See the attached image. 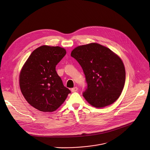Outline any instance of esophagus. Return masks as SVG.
<instances>
[{
  "label": "esophagus",
  "instance_id": "obj_1",
  "mask_svg": "<svg viewBox=\"0 0 150 150\" xmlns=\"http://www.w3.org/2000/svg\"><path fill=\"white\" fill-rule=\"evenodd\" d=\"M77 90H78V87H75L71 89L72 92H76V91H77Z\"/></svg>",
  "mask_w": 150,
  "mask_h": 150
}]
</instances>
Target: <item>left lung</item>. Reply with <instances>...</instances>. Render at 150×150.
<instances>
[{
	"label": "left lung",
	"instance_id": "left-lung-1",
	"mask_svg": "<svg viewBox=\"0 0 150 150\" xmlns=\"http://www.w3.org/2000/svg\"><path fill=\"white\" fill-rule=\"evenodd\" d=\"M71 55L82 67L87 83L83 96L96 108L115 102L124 88L125 65L121 58L110 48L98 43L75 48Z\"/></svg>",
	"mask_w": 150,
	"mask_h": 150
}]
</instances>
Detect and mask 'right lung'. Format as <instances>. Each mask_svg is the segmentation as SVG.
Returning <instances> with one entry per match:
<instances>
[{"mask_svg":"<svg viewBox=\"0 0 150 150\" xmlns=\"http://www.w3.org/2000/svg\"><path fill=\"white\" fill-rule=\"evenodd\" d=\"M66 54L63 48L42 45L32 52L21 68V91L26 101L40 111H55L71 93L56 71Z\"/></svg>","mask_w":150,"mask_h":150,"instance_id":"add662e5","label":"right lung"}]
</instances>
